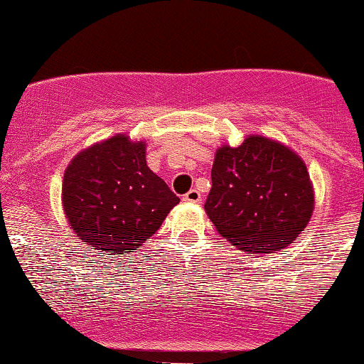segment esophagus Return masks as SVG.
I'll use <instances>...</instances> for the list:
<instances>
[{"label": "esophagus", "mask_w": 364, "mask_h": 364, "mask_svg": "<svg viewBox=\"0 0 364 364\" xmlns=\"http://www.w3.org/2000/svg\"><path fill=\"white\" fill-rule=\"evenodd\" d=\"M182 199L186 200V203H189V204H199L200 200H203V196H200V192H199V191L192 189V191L187 192V194L183 196Z\"/></svg>", "instance_id": "1"}]
</instances>
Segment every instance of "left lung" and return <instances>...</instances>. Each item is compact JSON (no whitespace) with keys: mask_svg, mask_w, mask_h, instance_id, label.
I'll list each match as a JSON object with an SVG mask.
<instances>
[{"mask_svg":"<svg viewBox=\"0 0 364 364\" xmlns=\"http://www.w3.org/2000/svg\"><path fill=\"white\" fill-rule=\"evenodd\" d=\"M204 209L219 235L240 250L273 253L297 237L314 210L307 167L289 146L251 134L216 151Z\"/></svg>","mask_w":364,"mask_h":364,"instance_id":"left-lung-1","label":"left lung"}]
</instances>
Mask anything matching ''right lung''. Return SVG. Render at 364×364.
I'll return each mask as SVG.
<instances>
[{
	"label": "right lung",
	"mask_w": 364,
	"mask_h": 364,
	"mask_svg": "<svg viewBox=\"0 0 364 364\" xmlns=\"http://www.w3.org/2000/svg\"><path fill=\"white\" fill-rule=\"evenodd\" d=\"M181 203L127 134L75 155L62 182V205L79 240L102 253H132Z\"/></svg>",
	"instance_id": "add662e5"
}]
</instances>
